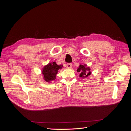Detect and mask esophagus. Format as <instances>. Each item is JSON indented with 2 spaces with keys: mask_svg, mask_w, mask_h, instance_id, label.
Here are the masks:
<instances>
[{
  "mask_svg": "<svg viewBox=\"0 0 131 131\" xmlns=\"http://www.w3.org/2000/svg\"><path fill=\"white\" fill-rule=\"evenodd\" d=\"M66 67L67 68L70 69L72 67V63H67V64H66Z\"/></svg>",
  "mask_w": 131,
  "mask_h": 131,
  "instance_id": "obj_1",
  "label": "esophagus"
}]
</instances>
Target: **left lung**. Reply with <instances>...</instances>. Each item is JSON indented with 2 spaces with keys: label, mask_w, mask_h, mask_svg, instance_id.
Wrapping results in <instances>:
<instances>
[{
  "label": "left lung",
  "mask_w": 131,
  "mask_h": 131,
  "mask_svg": "<svg viewBox=\"0 0 131 131\" xmlns=\"http://www.w3.org/2000/svg\"><path fill=\"white\" fill-rule=\"evenodd\" d=\"M78 72H80V77L85 78L89 77V75L91 74V72H90V68L89 67H87L86 64L85 65H81L80 64L79 66V67L77 69Z\"/></svg>",
  "instance_id": "obj_1"
}]
</instances>
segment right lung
<instances>
[{
	"label": "right lung",
	"instance_id": "obj_1",
	"mask_svg": "<svg viewBox=\"0 0 131 131\" xmlns=\"http://www.w3.org/2000/svg\"><path fill=\"white\" fill-rule=\"evenodd\" d=\"M62 65H57L55 62L50 63L43 67L42 70V74L43 75L44 80L47 82L54 80L56 79V75L59 69H61Z\"/></svg>",
	"mask_w": 131,
	"mask_h": 131
}]
</instances>
